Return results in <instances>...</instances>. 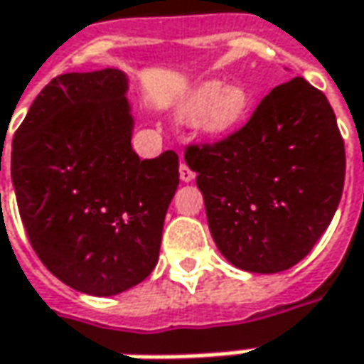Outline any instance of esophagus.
Listing matches in <instances>:
<instances>
[{
    "label": "esophagus",
    "instance_id": "obj_1",
    "mask_svg": "<svg viewBox=\"0 0 364 364\" xmlns=\"http://www.w3.org/2000/svg\"><path fill=\"white\" fill-rule=\"evenodd\" d=\"M180 180H182V182H192V180H194V172L188 168L186 162L180 164Z\"/></svg>",
    "mask_w": 364,
    "mask_h": 364
}]
</instances>
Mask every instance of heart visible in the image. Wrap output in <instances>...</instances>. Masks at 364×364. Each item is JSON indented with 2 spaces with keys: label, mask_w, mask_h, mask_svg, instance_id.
Wrapping results in <instances>:
<instances>
[{
  "label": "heart",
  "mask_w": 364,
  "mask_h": 364,
  "mask_svg": "<svg viewBox=\"0 0 364 364\" xmlns=\"http://www.w3.org/2000/svg\"><path fill=\"white\" fill-rule=\"evenodd\" d=\"M250 108V94L242 85H224L216 80L200 84L180 106V116L188 122L200 119L210 134H224L238 126Z\"/></svg>",
  "instance_id": "1"
}]
</instances>
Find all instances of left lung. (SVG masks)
Segmentation results:
<instances>
[{
	"label": "left lung",
	"instance_id": "obj_1",
	"mask_svg": "<svg viewBox=\"0 0 364 364\" xmlns=\"http://www.w3.org/2000/svg\"><path fill=\"white\" fill-rule=\"evenodd\" d=\"M210 234L240 270L274 274L301 262L335 216L345 142L321 90L292 77L262 97L238 132L188 146Z\"/></svg>",
	"mask_w": 364,
	"mask_h": 364
}]
</instances>
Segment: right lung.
<instances>
[{
  "label": "right lung",
  "mask_w": 364,
  "mask_h": 364,
  "mask_svg": "<svg viewBox=\"0 0 364 364\" xmlns=\"http://www.w3.org/2000/svg\"><path fill=\"white\" fill-rule=\"evenodd\" d=\"M128 77L97 70L53 77L11 144L17 208L36 255L68 287L114 296L156 267L178 156L132 150Z\"/></svg>",
  "instance_id": "add662e5"
}]
</instances>
